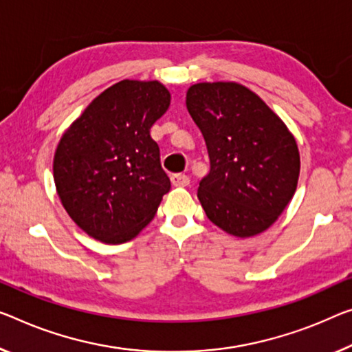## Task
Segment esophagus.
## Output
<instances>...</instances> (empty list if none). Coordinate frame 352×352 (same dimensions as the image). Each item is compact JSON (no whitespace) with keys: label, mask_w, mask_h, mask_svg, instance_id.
<instances>
[{"label":"esophagus","mask_w":352,"mask_h":352,"mask_svg":"<svg viewBox=\"0 0 352 352\" xmlns=\"http://www.w3.org/2000/svg\"><path fill=\"white\" fill-rule=\"evenodd\" d=\"M171 184L175 187H187L190 184V179L186 175H173L171 176Z\"/></svg>","instance_id":"obj_1"}]
</instances>
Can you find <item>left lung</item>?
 Instances as JSON below:
<instances>
[{
	"label": "left lung",
	"mask_w": 352,
	"mask_h": 352,
	"mask_svg": "<svg viewBox=\"0 0 352 352\" xmlns=\"http://www.w3.org/2000/svg\"><path fill=\"white\" fill-rule=\"evenodd\" d=\"M186 105L210 160L198 187L208 219L236 237L266 231L297 187L300 155L293 133L261 97L234 82L192 85Z\"/></svg>",
	"instance_id": "8db88e82"
}]
</instances>
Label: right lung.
Segmentation results:
<instances>
[{
	"label": "right lung",
	"mask_w": 352,
	"mask_h": 352,
	"mask_svg": "<svg viewBox=\"0 0 352 352\" xmlns=\"http://www.w3.org/2000/svg\"><path fill=\"white\" fill-rule=\"evenodd\" d=\"M170 100L157 80H122L97 96L63 133L53 177L64 209L86 234L122 244L154 219L171 184L149 131Z\"/></svg>",
	"instance_id": "1"
}]
</instances>
